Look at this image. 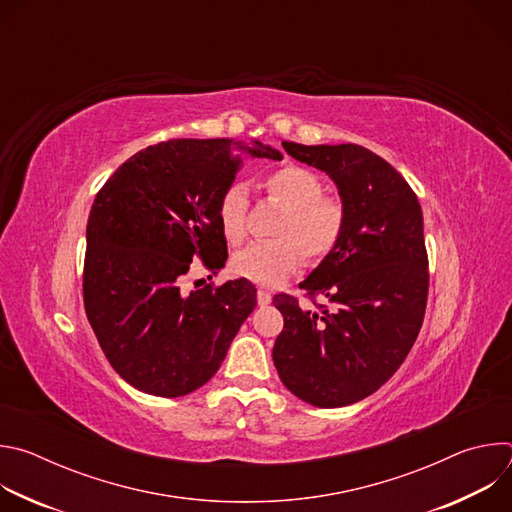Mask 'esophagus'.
Masks as SVG:
<instances>
[{
	"label": "esophagus",
	"mask_w": 512,
	"mask_h": 512,
	"mask_svg": "<svg viewBox=\"0 0 512 512\" xmlns=\"http://www.w3.org/2000/svg\"><path fill=\"white\" fill-rule=\"evenodd\" d=\"M269 302H271V294H269L267 289L259 287V289H257V304H259V306H267Z\"/></svg>",
	"instance_id": "esophagus-1"
}]
</instances>
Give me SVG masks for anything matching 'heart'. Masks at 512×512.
I'll return each mask as SVG.
<instances>
[{
  "label": "heart",
  "instance_id": "1",
  "mask_svg": "<svg viewBox=\"0 0 512 512\" xmlns=\"http://www.w3.org/2000/svg\"><path fill=\"white\" fill-rule=\"evenodd\" d=\"M265 188L271 198L285 204L273 229L277 239L239 251L233 257V271L257 283L277 285L298 269L304 255L320 261L338 247L346 229V206L342 198L324 194L322 178L302 166L273 170ZM247 218V188L235 182L218 202V223L233 245L247 237Z\"/></svg>",
  "mask_w": 512,
  "mask_h": 512
}]
</instances>
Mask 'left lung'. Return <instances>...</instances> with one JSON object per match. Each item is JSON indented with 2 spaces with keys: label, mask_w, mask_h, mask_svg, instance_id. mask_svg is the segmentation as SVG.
Listing matches in <instances>:
<instances>
[{
  "label": "left lung",
  "mask_w": 512,
  "mask_h": 512,
  "mask_svg": "<svg viewBox=\"0 0 512 512\" xmlns=\"http://www.w3.org/2000/svg\"><path fill=\"white\" fill-rule=\"evenodd\" d=\"M281 145L336 182L346 229L300 283L316 310L287 294L273 298L283 316L273 362L302 401L344 407L387 383L421 330L429 289L423 214L405 178L362 145Z\"/></svg>",
  "instance_id": "1"
}]
</instances>
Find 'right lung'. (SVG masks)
Segmentation results:
<instances>
[{"instance_id": "add662e5", "label": "right lung", "mask_w": 512, "mask_h": 512, "mask_svg": "<svg viewBox=\"0 0 512 512\" xmlns=\"http://www.w3.org/2000/svg\"><path fill=\"white\" fill-rule=\"evenodd\" d=\"M233 139H168L131 156L99 190L87 225L85 312L115 373L156 397H182L221 367L255 310L247 279L182 289L194 257L227 261L218 202L233 184ZM239 150L281 160L255 141Z\"/></svg>"}]
</instances>
